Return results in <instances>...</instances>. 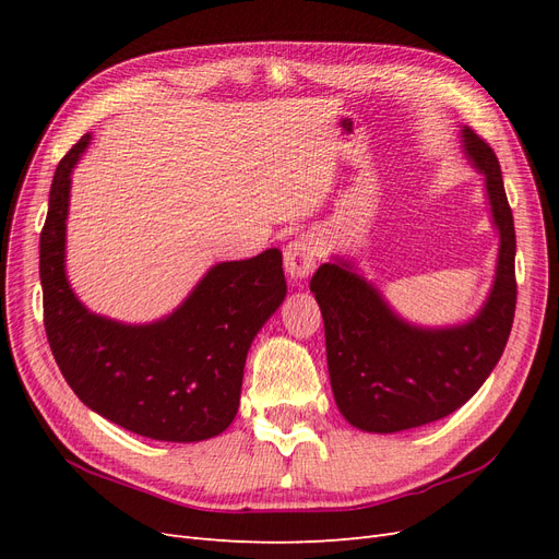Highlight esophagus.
<instances>
[{"mask_svg": "<svg viewBox=\"0 0 559 559\" xmlns=\"http://www.w3.org/2000/svg\"><path fill=\"white\" fill-rule=\"evenodd\" d=\"M317 257H319V247L312 235H298V238L292 240L284 249L286 275H289L294 282L310 277L312 270L317 267Z\"/></svg>", "mask_w": 559, "mask_h": 559, "instance_id": "34e87169", "label": "esophagus"}]
</instances>
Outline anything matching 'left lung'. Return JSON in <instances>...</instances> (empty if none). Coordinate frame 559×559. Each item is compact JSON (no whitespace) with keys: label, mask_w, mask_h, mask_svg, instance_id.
<instances>
[{"label":"left lung","mask_w":559,"mask_h":559,"mask_svg":"<svg viewBox=\"0 0 559 559\" xmlns=\"http://www.w3.org/2000/svg\"><path fill=\"white\" fill-rule=\"evenodd\" d=\"M462 151L485 179L497 267L480 310L462 324L421 326L401 317L357 263L333 257L310 282L326 333L337 411L368 433H396L448 417L478 392L501 359L515 314V226L501 167L468 126Z\"/></svg>","instance_id":"1"}]
</instances>
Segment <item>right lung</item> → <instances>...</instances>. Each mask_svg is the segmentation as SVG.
Segmentation results:
<instances>
[{
  "instance_id": "1",
  "label": "right lung",
  "mask_w": 559,
  "mask_h": 559,
  "mask_svg": "<svg viewBox=\"0 0 559 559\" xmlns=\"http://www.w3.org/2000/svg\"><path fill=\"white\" fill-rule=\"evenodd\" d=\"M91 140L58 163L39 240L50 352L74 394L114 425L154 441H207L238 415L247 352L286 296L282 251L212 265L181 306L146 324L91 312L64 270L72 173Z\"/></svg>"
}]
</instances>
